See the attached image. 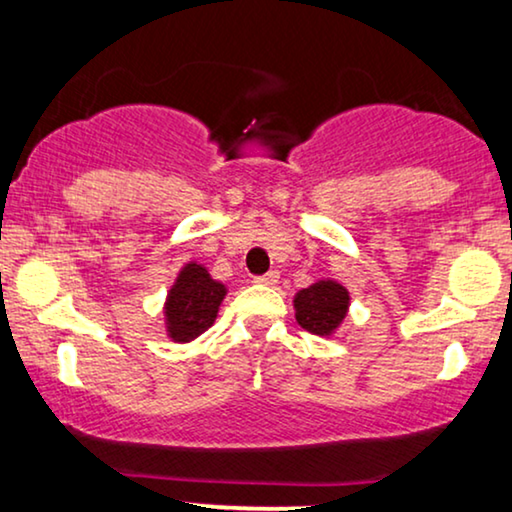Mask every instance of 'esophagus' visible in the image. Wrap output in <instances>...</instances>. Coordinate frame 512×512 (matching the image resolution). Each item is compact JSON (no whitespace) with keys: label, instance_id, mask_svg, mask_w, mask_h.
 <instances>
[{"label":"esophagus","instance_id":"obj_1","mask_svg":"<svg viewBox=\"0 0 512 512\" xmlns=\"http://www.w3.org/2000/svg\"><path fill=\"white\" fill-rule=\"evenodd\" d=\"M277 279H279V272L277 270H270V272H265V275L254 277V282L256 284H263V286H272V284H277Z\"/></svg>","mask_w":512,"mask_h":512}]
</instances>
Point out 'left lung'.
I'll use <instances>...</instances> for the list:
<instances>
[{"instance_id":"obj_1","label":"left lung","mask_w":512,"mask_h":512,"mask_svg":"<svg viewBox=\"0 0 512 512\" xmlns=\"http://www.w3.org/2000/svg\"><path fill=\"white\" fill-rule=\"evenodd\" d=\"M296 321L305 331L314 335H331L340 321L345 319L349 307V293L338 282H317L310 289H303L293 300Z\"/></svg>"}]
</instances>
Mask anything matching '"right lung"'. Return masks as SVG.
Returning a JSON list of instances; mask_svg holds the SVG:
<instances>
[{
	"label": "right lung",
	"instance_id": "right-lung-1",
	"mask_svg": "<svg viewBox=\"0 0 512 512\" xmlns=\"http://www.w3.org/2000/svg\"><path fill=\"white\" fill-rule=\"evenodd\" d=\"M226 286L214 282L198 263L179 272L165 303L167 333L174 342H191L214 324Z\"/></svg>",
	"mask_w": 512,
	"mask_h": 512
}]
</instances>
